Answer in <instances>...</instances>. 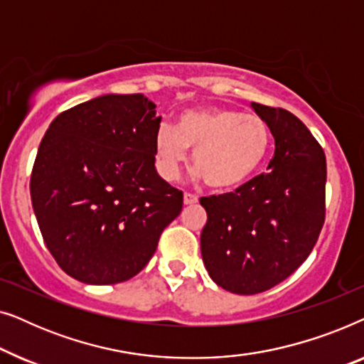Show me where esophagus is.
<instances>
[{
	"instance_id": "34e87169",
	"label": "esophagus",
	"mask_w": 364,
	"mask_h": 364,
	"mask_svg": "<svg viewBox=\"0 0 364 364\" xmlns=\"http://www.w3.org/2000/svg\"><path fill=\"white\" fill-rule=\"evenodd\" d=\"M198 202V197L193 196V193H183V203L186 205H193V203Z\"/></svg>"
}]
</instances>
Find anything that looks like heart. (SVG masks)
<instances>
[{
    "instance_id": "obj_1",
    "label": "heart",
    "mask_w": 364,
    "mask_h": 364,
    "mask_svg": "<svg viewBox=\"0 0 364 364\" xmlns=\"http://www.w3.org/2000/svg\"><path fill=\"white\" fill-rule=\"evenodd\" d=\"M272 134L255 114L235 109H198L178 116L176 127L162 124L154 137L156 167L164 181L173 182L186 166L188 151L212 188H232L247 182L265 161Z\"/></svg>"
}]
</instances>
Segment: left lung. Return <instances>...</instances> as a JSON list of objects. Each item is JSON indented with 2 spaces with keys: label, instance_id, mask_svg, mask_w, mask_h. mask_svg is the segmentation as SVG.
Here are the masks:
<instances>
[{
  "label": "left lung",
  "instance_id": "obj_1",
  "mask_svg": "<svg viewBox=\"0 0 364 364\" xmlns=\"http://www.w3.org/2000/svg\"><path fill=\"white\" fill-rule=\"evenodd\" d=\"M275 139L267 172L235 192L202 197V260L223 290L255 295L306 260L325 222L326 157L296 116L252 102Z\"/></svg>",
  "mask_w": 364,
  "mask_h": 364
}]
</instances>
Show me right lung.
Here are the masks:
<instances>
[{"instance_id":"1","label":"right lung","mask_w":364,"mask_h":364,"mask_svg":"<svg viewBox=\"0 0 364 364\" xmlns=\"http://www.w3.org/2000/svg\"><path fill=\"white\" fill-rule=\"evenodd\" d=\"M156 104L106 94L49 124L33 166L31 202L58 265L89 285L137 275L182 210L181 191L156 171Z\"/></svg>"}]
</instances>
